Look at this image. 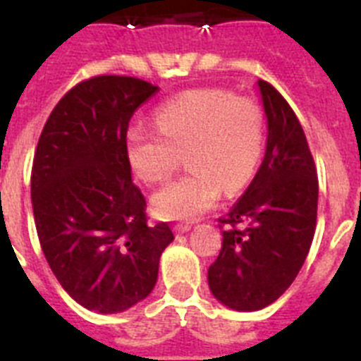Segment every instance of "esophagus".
Returning a JSON list of instances; mask_svg holds the SVG:
<instances>
[{"mask_svg": "<svg viewBox=\"0 0 361 361\" xmlns=\"http://www.w3.org/2000/svg\"><path fill=\"white\" fill-rule=\"evenodd\" d=\"M191 229V226L190 224H177L173 228V231L177 233V235H183V233H188Z\"/></svg>", "mask_w": 361, "mask_h": 361, "instance_id": "esophagus-1", "label": "esophagus"}]
</instances>
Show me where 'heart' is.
Instances as JSON below:
<instances>
[{
    "label": "heart",
    "mask_w": 361,
    "mask_h": 361,
    "mask_svg": "<svg viewBox=\"0 0 361 361\" xmlns=\"http://www.w3.org/2000/svg\"><path fill=\"white\" fill-rule=\"evenodd\" d=\"M155 128L133 126L126 157L145 183L170 177L184 153L186 175L152 197L155 215L193 220L228 193L242 190L257 170L264 149V114L255 101L219 88L177 95L155 114Z\"/></svg>",
    "instance_id": "obj_1"
}]
</instances>
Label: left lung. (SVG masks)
<instances>
[{
  "label": "left lung",
  "instance_id": "left-lung-1",
  "mask_svg": "<svg viewBox=\"0 0 361 361\" xmlns=\"http://www.w3.org/2000/svg\"><path fill=\"white\" fill-rule=\"evenodd\" d=\"M257 85L267 119L266 155L244 195L220 219L228 228L208 269L209 291L235 311H258L286 293L317 228L318 178L304 130L269 82Z\"/></svg>",
  "mask_w": 361,
  "mask_h": 361
}]
</instances>
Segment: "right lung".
<instances>
[{
	"label": "right lung",
	"instance_id": "right-lung-1",
	"mask_svg": "<svg viewBox=\"0 0 361 361\" xmlns=\"http://www.w3.org/2000/svg\"><path fill=\"white\" fill-rule=\"evenodd\" d=\"M157 90L124 75L79 82L52 110L34 155L32 209L44 258L78 304L103 314L153 291L173 240L166 222L148 224L126 157L133 111Z\"/></svg>",
	"mask_w": 361,
	"mask_h": 361
}]
</instances>
